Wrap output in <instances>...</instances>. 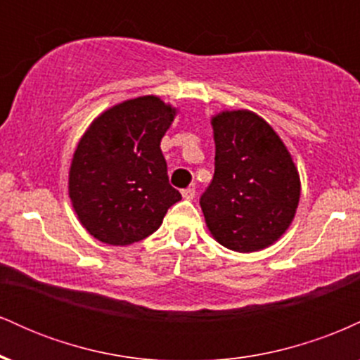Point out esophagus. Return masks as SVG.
Here are the masks:
<instances>
[{"label":"esophagus","mask_w":360,"mask_h":360,"mask_svg":"<svg viewBox=\"0 0 360 360\" xmlns=\"http://www.w3.org/2000/svg\"><path fill=\"white\" fill-rule=\"evenodd\" d=\"M194 196H196V188H194V186H189V188L183 189V198H184V200H193Z\"/></svg>","instance_id":"34e87169"}]
</instances>
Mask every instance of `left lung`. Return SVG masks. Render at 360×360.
Wrapping results in <instances>:
<instances>
[{
    "label": "left lung",
    "instance_id": "obj_1",
    "mask_svg": "<svg viewBox=\"0 0 360 360\" xmlns=\"http://www.w3.org/2000/svg\"><path fill=\"white\" fill-rule=\"evenodd\" d=\"M214 174L201 194L206 226L235 252L269 247L288 230L300 203V174L279 135L249 110L212 118Z\"/></svg>",
    "mask_w": 360,
    "mask_h": 360
}]
</instances>
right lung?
<instances>
[{"instance_id":"add662e5","label":"right lung","mask_w":360,"mask_h":360,"mask_svg":"<svg viewBox=\"0 0 360 360\" xmlns=\"http://www.w3.org/2000/svg\"><path fill=\"white\" fill-rule=\"evenodd\" d=\"M176 108L157 96L127 100L91 123L74 152L69 198L94 238L130 245L154 233L181 200L169 184L160 140Z\"/></svg>"}]
</instances>
